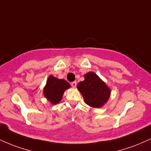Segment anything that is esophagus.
Here are the masks:
<instances>
[{
	"label": "esophagus",
	"instance_id": "1",
	"mask_svg": "<svg viewBox=\"0 0 151 151\" xmlns=\"http://www.w3.org/2000/svg\"><path fill=\"white\" fill-rule=\"evenodd\" d=\"M71 85H72V86L73 88H75L76 86H77V81H73V82L71 83Z\"/></svg>",
	"mask_w": 151,
	"mask_h": 151
}]
</instances>
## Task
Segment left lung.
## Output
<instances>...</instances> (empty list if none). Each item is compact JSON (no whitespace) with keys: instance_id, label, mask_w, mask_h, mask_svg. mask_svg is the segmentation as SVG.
<instances>
[{"instance_id":"8db88e82","label":"left lung","mask_w":151,"mask_h":151,"mask_svg":"<svg viewBox=\"0 0 151 151\" xmlns=\"http://www.w3.org/2000/svg\"><path fill=\"white\" fill-rule=\"evenodd\" d=\"M84 80L77 84V89L84 102L93 108H100L108 102L111 90L93 72L85 74Z\"/></svg>"}]
</instances>
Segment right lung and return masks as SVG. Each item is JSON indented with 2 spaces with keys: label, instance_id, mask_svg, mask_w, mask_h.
I'll list each match as a JSON object with an SVG mask.
<instances>
[{
  "label": "right lung",
  "instance_id": "right-lung-1",
  "mask_svg": "<svg viewBox=\"0 0 151 151\" xmlns=\"http://www.w3.org/2000/svg\"><path fill=\"white\" fill-rule=\"evenodd\" d=\"M70 88V84L65 79L50 75L43 88V96L52 105H56L60 102L65 91Z\"/></svg>",
  "mask_w": 151,
  "mask_h": 151
}]
</instances>
